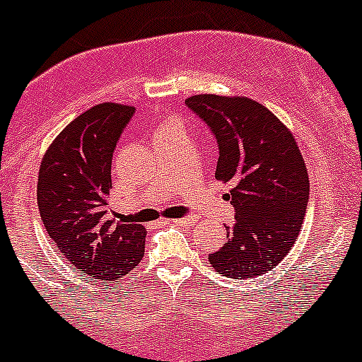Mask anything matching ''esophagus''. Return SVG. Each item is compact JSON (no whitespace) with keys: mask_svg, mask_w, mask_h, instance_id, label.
<instances>
[{"mask_svg":"<svg viewBox=\"0 0 362 362\" xmlns=\"http://www.w3.org/2000/svg\"><path fill=\"white\" fill-rule=\"evenodd\" d=\"M172 224H177V226H192L195 224V218L192 217H183V218H172Z\"/></svg>","mask_w":362,"mask_h":362,"instance_id":"esophagus-1","label":"esophagus"}]
</instances>
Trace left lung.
<instances>
[{"instance_id": "obj_1", "label": "left lung", "mask_w": 362, "mask_h": 362, "mask_svg": "<svg viewBox=\"0 0 362 362\" xmlns=\"http://www.w3.org/2000/svg\"><path fill=\"white\" fill-rule=\"evenodd\" d=\"M187 105L211 127L218 144L215 179L231 183L226 199L235 222L210 264L230 278L262 276L293 250L301 231L309 174L289 127L247 97L194 95Z\"/></svg>"}]
</instances>
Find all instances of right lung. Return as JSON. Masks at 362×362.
<instances>
[{
  "instance_id": "obj_1",
  "label": "right lung",
  "mask_w": 362,
  "mask_h": 362,
  "mask_svg": "<svg viewBox=\"0 0 362 362\" xmlns=\"http://www.w3.org/2000/svg\"><path fill=\"white\" fill-rule=\"evenodd\" d=\"M132 112L115 102L93 105L59 132L39 168L42 226L75 269L102 281L129 274L145 253V228L105 210L112 151Z\"/></svg>"
}]
</instances>
